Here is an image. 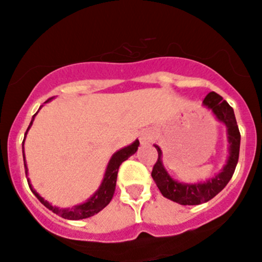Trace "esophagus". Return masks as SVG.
Masks as SVG:
<instances>
[{"mask_svg": "<svg viewBox=\"0 0 262 262\" xmlns=\"http://www.w3.org/2000/svg\"><path fill=\"white\" fill-rule=\"evenodd\" d=\"M139 140L142 145H147L152 142V133L149 130H142L139 134Z\"/></svg>", "mask_w": 262, "mask_h": 262, "instance_id": "34e87169", "label": "esophagus"}]
</instances>
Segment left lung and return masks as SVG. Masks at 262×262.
Here are the masks:
<instances>
[{"mask_svg":"<svg viewBox=\"0 0 262 262\" xmlns=\"http://www.w3.org/2000/svg\"><path fill=\"white\" fill-rule=\"evenodd\" d=\"M203 106L211 110L214 118L226 126L228 156L220 172L214 173V176L203 182L191 183V182H180L174 180L164 167L163 159H162V156H163L162 149L158 145L154 144L157 152H158V161L154 164L152 170L153 181L156 182L157 187L164 197L183 206L201 205V203L208 202L216 194H219L225 188L226 184L230 182L238 162L241 136L233 109L228 105L227 101L222 99L221 95L214 92L208 93L206 95L205 100H203Z\"/></svg>","mask_w":262,"mask_h":262,"instance_id":"obj_1","label":"left lung"}]
</instances>
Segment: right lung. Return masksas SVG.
<instances>
[{
  "label": "right lung",
  "mask_w": 262,
  "mask_h": 262,
  "mask_svg": "<svg viewBox=\"0 0 262 262\" xmlns=\"http://www.w3.org/2000/svg\"><path fill=\"white\" fill-rule=\"evenodd\" d=\"M52 99L54 98L48 99L45 103H49V101H51ZM41 108H42V105L40 106V109ZM37 113L38 112H36V114L32 115L31 123H30L26 133H25L24 142H22V156H24V164H25V172H26V177H27V174H29V169H27L26 158H25L24 143H25V139H26L27 132H29L30 128H31V125H32V123H34L35 117L37 115ZM138 147H139V140L136 139L133 143H132V144L126 145V147L117 150V152L113 154L108 162V166H106V168H105V173H104L103 181H101L99 188L96 189L94 193L88 198L85 202L78 203V205L73 206V207L60 208V207H57V206H52L49 201H46L45 198L41 197L40 194L37 193L36 189L32 187L31 182H30V178H27V182H29V186H30V188H31L32 193L37 197V200L40 201V202L42 203L46 208H49V210L54 212V213L59 214V216H61L62 219H66V220L88 219V217L94 216V214L98 213V212H100L104 207H106V206L109 205V202L112 201V198H113V194H114L115 186H117V176H118V169H119L120 164H122L124 161H126L129 157L133 156V154L138 150Z\"/></svg>",
  "instance_id": "add662e5"
}]
</instances>
